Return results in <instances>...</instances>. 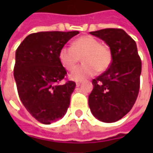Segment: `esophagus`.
Segmentation results:
<instances>
[{
	"instance_id": "34e87169",
	"label": "esophagus",
	"mask_w": 153,
	"mask_h": 153,
	"mask_svg": "<svg viewBox=\"0 0 153 153\" xmlns=\"http://www.w3.org/2000/svg\"><path fill=\"white\" fill-rule=\"evenodd\" d=\"M81 83H82V81H78V82H76V85L77 86V87H79V86L81 85Z\"/></svg>"
}]
</instances>
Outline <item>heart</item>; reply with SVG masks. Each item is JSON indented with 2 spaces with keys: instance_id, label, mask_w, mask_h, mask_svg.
Masks as SVG:
<instances>
[{
  "instance_id": "obj_1",
  "label": "heart",
  "mask_w": 153,
  "mask_h": 153,
  "mask_svg": "<svg viewBox=\"0 0 153 153\" xmlns=\"http://www.w3.org/2000/svg\"><path fill=\"white\" fill-rule=\"evenodd\" d=\"M84 64L74 68L80 57ZM59 59L67 71H73L70 75L72 80H82L98 72L106 71L112 61V53L107 45L102 44L92 36H82L75 39L71 47H63L59 52Z\"/></svg>"
}]
</instances>
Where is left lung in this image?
I'll use <instances>...</instances> for the list:
<instances>
[{
	"mask_svg": "<svg viewBox=\"0 0 153 153\" xmlns=\"http://www.w3.org/2000/svg\"><path fill=\"white\" fill-rule=\"evenodd\" d=\"M102 39L112 53L110 67L92 81L88 96L93 115L105 123L120 120L132 109L140 89L141 61L137 46L123 30L108 28L90 32Z\"/></svg>",
	"mask_w": 153,
	"mask_h": 153,
	"instance_id": "1",
	"label": "left lung"
}]
</instances>
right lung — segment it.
Returning a JSON list of instances; mask_svg holds the SVG:
<instances>
[{
  "mask_svg": "<svg viewBox=\"0 0 153 153\" xmlns=\"http://www.w3.org/2000/svg\"><path fill=\"white\" fill-rule=\"evenodd\" d=\"M79 31H42L29 35L16 50L13 69L21 102L36 120L50 124L62 118L76 83H60L66 71L59 52Z\"/></svg>",
  "mask_w": 153,
  "mask_h": 153,
  "instance_id": "right-lung-1",
  "label": "right lung"
}]
</instances>
